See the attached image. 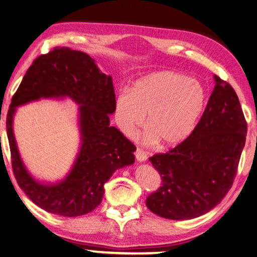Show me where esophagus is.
I'll return each instance as SVG.
<instances>
[{"label": "esophagus", "instance_id": "1", "mask_svg": "<svg viewBox=\"0 0 257 257\" xmlns=\"http://www.w3.org/2000/svg\"><path fill=\"white\" fill-rule=\"evenodd\" d=\"M135 156H136V159H137L140 163L146 162V159H147V154H146L144 150H142L140 148H137V150H136Z\"/></svg>", "mask_w": 257, "mask_h": 257}]
</instances>
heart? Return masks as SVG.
<instances>
[{
    "label": "heart",
    "instance_id": "heart-1",
    "mask_svg": "<svg viewBox=\"0 0 257 257\" xmlns=\"http://www.w3.org/2000/svg\"><path fill=\"white\" fill-rule=\"evenodd\" d=\"M206 105V91L197 80L169 71L139 79L132 89L115 98L114 117L124 135H133L144 123L146 140L173 148L187 139L197 125Z\"/></svg>",
    "mask_w": 257,
    "mask_h": 257
}]
</instances>
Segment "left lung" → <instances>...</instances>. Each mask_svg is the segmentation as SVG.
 I'll list each match as a JSON object with an SVG mask.
<instances>
[{
  "label": "left lung",
  "instance_id": "left-lung-1",
  "mask_svg": "<svg viewBox=\"0 0 257 257\" xmlns=\"http://www.w3.org/2000/svg\"><path fill=\"white\" fill-rule=\"evenodd\" d=\"M215 87L189 137L166 154L149 158L162 186L146 205L168 219H192L218 205L237 173L247 123L232 85L214 75Z\"/></svg>",
  "mask_w": 257,
  "mask_h": 257
}]
</instances>
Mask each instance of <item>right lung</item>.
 I'll list each match as a JSON object with an SVG mask.
<instances>
[{"mask_svg": "<svg viewBox=\"0 0 257 257\" xmlns=\"http://www.w3.org/2000/svg\"><path fill=\"white\" fill-rule=\"evenodd\" d=\"M65 96L80 104L82 145L67 177L59 183L43 184L29 175L22 162L13 117L20 105L42 97ZM114 102L112 78L100 71L87 53L55 48L34 60L10 104L7 132L15 179L35 205L67 217L88 214L101 203L103 185L115 170L135 163V145L110 125Z\"/></svg>", "mask_w": 257, "mask_h": 257, "instance_id": "right-lung-1", "label": "right lung"}]
</instances>
